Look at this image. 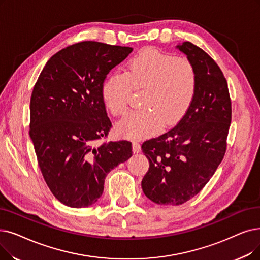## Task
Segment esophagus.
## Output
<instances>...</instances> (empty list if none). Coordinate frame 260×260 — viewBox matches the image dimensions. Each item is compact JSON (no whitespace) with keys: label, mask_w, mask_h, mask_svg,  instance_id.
<instances>
[{"label":"esophagus","mask_w":260,"mask_h":260,"mask_svg":"<svg viewBox=\"0 0 260 260\" xmlns=\"http://www.w3.org/2000/svg\"><path fill=\"white\" fill-rule=\"evenodd\" d=\"M141 151V146L138 141H133V152L134 153H139Z\"/></svg>","instance_id":"obj_1"}]
</instances>
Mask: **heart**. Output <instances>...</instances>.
Returning a JSON list of instances; mask_svg holds the SVG:
<instances>
[{
  "instance_id": "1",
  "label": "heart",
  "mask_w": 260,
  "mask_h": 260,
  "mask_svg": "<svg viewBox=\"0 0 260 260\" xmlns=\"http://www.w3.org/2000/svg\"><path fill=\"white\" fill-rule=\"evenodd\" d=\"M144 88L142 110L133 112L120 124L129 138H142L184 117L196 94L197 72L190 60L145 49L131 60L124 73L109 75L102 87L106 108L122 117L128 110L131 90Z\"/></svg>"
}]
</instances>
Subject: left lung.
I'll use <instances>...</instances> for the list:
<instances>
[{
    "mask_svg": "<svg viewBox=\"0 0 260 260\" xmlns=\"http://www.w3.org/2000/svg\"><path fill=\"white\" fill-rule=\"evenodd\" d=\"M176 49L194 66V98L173 128L141 146L150 162L141 182L144 194L156 204L174 206L197 196L216 172L232 121L228 82L216 61L188 41Z\"/></svg>",
    "mask_w": 260,
    "mask_h": 260,
    "instance_id": "obj_1",
    "label": "left lung"
}]
</instances>
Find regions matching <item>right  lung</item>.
Segmentation results:
<instances>
[{
    "mask_svg": "<svg viewBox=\"0 0 260 260\" xmlns=\"http://www.w3.org/2000/svg\"><path fill=\"white\" fill-rule=\"evenodd\" d=\"M132 52L129 47L77 42L52 56L32 89L29 137L44 180L66 206L94 204L107 173L132 156L127 140L95 145L111 127L103 83Z\"/></svg>",
    "mask_w": 260,
    "mask_h": 260,
    "instance_id": "obj_1",
    "label": "right lung"
}]
</instances>
